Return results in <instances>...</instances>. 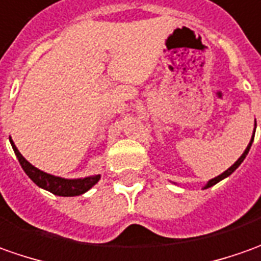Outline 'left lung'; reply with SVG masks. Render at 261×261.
Instances as JSON below:
<instances>
[{
	"instance_id": "obj_1",
	"label": "left lung",
	"mask_w": 261,
	"mask_h": 261,
	"mask_svg": "<svg viewBox=\"0 0 261 261\" xmlns=\"http://www.w3.org/2000/svg\"><path fill=\"white\" fill-rule=\"evenodd\" d=\"M253 140H254V133H253V137H251L250 143H248V146L246 147V150H244V153H243V154H241V156L238 158L237 162H236V163H234V165H232L231 167H228V169H227V170H225L224 173H221V175H218L217 177H214V179H211V180H208V184L203 186V189H208V188H211V186H214V185H217L218 182H221L222 179L228 177V176L231 175V173H232V172H234V170H236V169H237V167L240 166L241 163H243V160L246 159V156L248 154V151H250V147H251V144H253Z\"/></svg>"
}]
</instances>
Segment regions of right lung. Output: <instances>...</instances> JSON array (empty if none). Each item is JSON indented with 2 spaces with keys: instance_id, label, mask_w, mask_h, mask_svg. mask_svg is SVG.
Returning <instances> with one entry per match:
<instances>
[{
  "instance_id": "obj_1",
  "label": "right lung",
  "mask_w": 261,
  "mask_h": 261,
  "mask_svg": "<svg viewBox=\"0 0 261 261\" xmlns=\"http://www.w3.org/2000/svg\"><path fill=\"white\" fill-rule=\"evenodd\" d=\"M10 143L13 146L14 153L18 159L23 170L25 172V175L29 176L39 188L46 189L53 195H58V196H77V195L88 192L101 179V175L86 176V177H77V179H65V177H60V176L46 173L40 169L33 166L29 160H25L23 158V154L18 151V148L15 147L11 137H10Z\"/></svg>"
}]
</instances>
